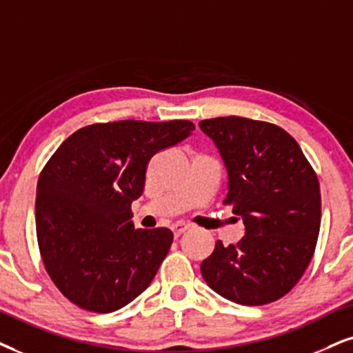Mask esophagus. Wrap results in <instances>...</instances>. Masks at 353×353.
Wrapping results in <instances>:
<instances>
[{"label": "esophagus", "instance_id": "obj_1", "mask_svg": "<svg viewBox=\"0 0 353 353\" xmlns=\"http://www.w3.org/2000/svg\"><path fill=\"white\" fill-rule=\"evenodd\" d=\"M190 228H192V226L189 225V223H174V225L171 226L172 233H174V236H176V238H179L182 233H185V231H189Z\"/></svg>", "mask_w": 353, "mask_h": 353}]
</instances>
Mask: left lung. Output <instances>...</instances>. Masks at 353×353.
I'll return each mask as SVG.
<instances>
[{"mask_svg": "<svg viewBox=\"0 0 353 353\" xmlns=\"http://www.w3.org/2000/svg\"><path fill=\"white\" fill-rule=\"evenodd\" d=\"M199 125L228 171L223 203L246 226L236 246L216 241L200 265L203 280L238 305L280 300L313 259L321 226L318 176L295 138L274 123L230 115Z\"/></svg>", "mask_w": 353, "mask_h": 353, "instance_id": "8db88e82", "label": "left lung"}]
</instances>
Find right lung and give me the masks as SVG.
<instances>
[{
  "instance_id": "obj_1",
  "label": "right lung",
  "mask_w": 353,
  "mask_h": 353,
  "mask_svg": "<svg viewBox=\"0 0 353 353\" xmlns=\"http://www.w3.org/2000/svg\"><path fill=\"white\" fill-rule=\"evenodd\" d=\"M194 128L189 120L92 123L48 159L39 176L35 228L47 274L71 303L112 313L150 287L172 233L133 228L132 202L143 194L153 154Z\"/></svg>"
}]
</instances>
